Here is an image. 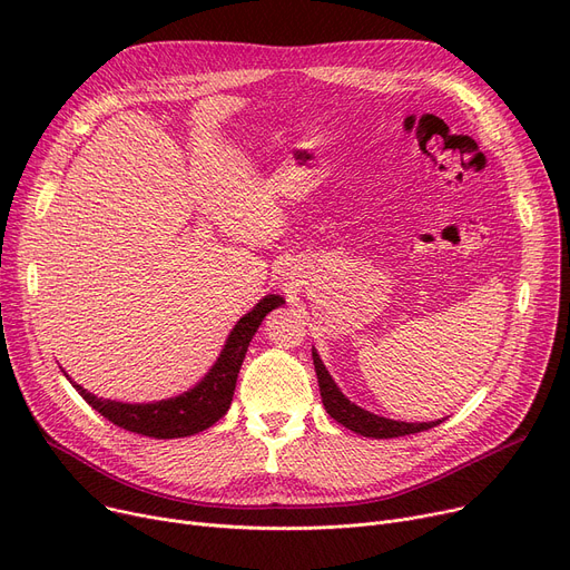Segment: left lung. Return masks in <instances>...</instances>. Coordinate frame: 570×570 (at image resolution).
Returning <instances> with one entry per match:
<instances>
[{
	"instance_id": "8db88e82",
	"label": "left lung",
	"mask_w": 570,
	"mask_h": 570,
	"mask_svg": "<svg viewBox=\"0 0 570 570\" xmlns=\"http://www.w3.org/2000/svg\"><path fill=\"white\" fill-rule=\"evenodd\" d=\"M312 357H314L316 379H318L321 400H323L325 411L331 413V417H335L340 425L348 428L351 432L370 436V439H395V436L425 432V430L436 428L441 423V421H432V423H404V421H391V417H383V415H376L372 411H365L363 406L353 404L340 391V385L333 381L331 372L325 370V365H323V361L318 357L316 348H312Z\"/></svg>"
}]
</instances>
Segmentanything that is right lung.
Masks as SVG:
<instances>
[{"mask_svg": "<svg viewBox=\"0 0 570 570\" xmlns=\"http://www.w3.org/2000/svg\"><path fill=\"white\" fill-rule=\"evenodd\" d=\"M282 305H284L282 295H265L261 303H256L252 312H247L235 323L213 370H209L194 387H189L187 393L177 397L147 402V404L115 402V400H104L87 393L82 385L69 379V374L65 376L71 381V385L89 406L99 411L104 417H108V421L117 428L142 434V436H153V439L191 436L207 428H213L230 409L235 381H237L239 367H243L249 342L256 335L261 321Z\"/></svg>", "mask_w": 570, "mask_h": 570, "instance_id": "obj_1", "label": "right lung"}]
</instances>
